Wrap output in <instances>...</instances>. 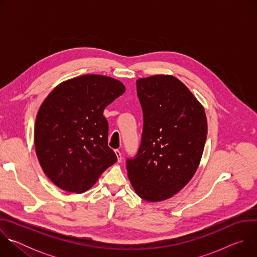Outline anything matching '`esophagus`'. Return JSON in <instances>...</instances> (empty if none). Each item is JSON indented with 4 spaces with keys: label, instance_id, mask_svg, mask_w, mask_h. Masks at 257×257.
<instances>
[{
    "label": "esophagus",
    "instance_id": "obj_1",
    "mask_svg": "<svg viewBox=\"0 0 257 257\" xmlns=\"http://www.w3.org/2000/svg\"><path fill=\"white\" fill-rule=\"evenodd\" d=\"M115 154H116V156H117L118 163H121V162H122V154H121V152H120L119 150H116V151H115Z\"/></svg>",
    "mask_w": 257,
    "mask_h": 257
}]
</instances>
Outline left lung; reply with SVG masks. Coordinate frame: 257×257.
I'll list each match as a JSON object with an SVG mask.
<instances>
[{
	"label": "left lung",
	"mask_w": 257,
	"mask_h": 257,
	"mask_svg": "<svg viewBox=\"0 0 257 257\" xmlns=\"http://www.w3.org/2000/svg\"><path fill=\"white\" fill-rule=\"evenodd\" d=\"M143 112L141 144L128 160V178L135 193L150 202L167 200L194 176L204 149L207 120L203 105L173 75L136 81Z\"/></svg>",
	"instance_id": "8db88e82"
}]
</instances>
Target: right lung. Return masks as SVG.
<instances>
[{"instance_id":"add662e5","label":"right lung","mask_w":257,"mask_h":257,"mask_svg":"<svg viewBox=\"0 0 257 257\" xmlns=\"http://www.w3.org/2000/svg\"><path fill=\"white\" fill-rule=\"evenodd\" d=\"M125 90L120 80L85 74L61 82L45 98L36 115L34 148L57 187L83 193L117 162L107 146L103 109Z\"/></svg>"}]
</instances>
